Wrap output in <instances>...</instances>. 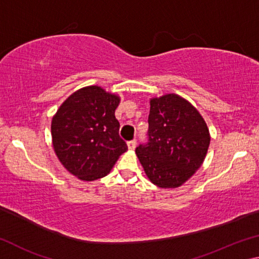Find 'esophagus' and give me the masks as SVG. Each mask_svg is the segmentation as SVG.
<instances>
[{"instance_id":"34e87169","label":"esophagus","mask_w":259,"mask_h":259,"mask_svg":"<svg viewBox=\"0 0 259 259\" xmlns=\"http://www.w3.org/2000/svg\"><path fill=\"white\" fill-rule=\"evenodd\" d=\"M136 145H137V142L136 140H130V142H128V148L129 150H135L136 148Z\"/></svg>"}]
</instances>
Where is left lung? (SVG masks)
I'll return each mask as SVG.
<instances>
[{"label":"left lung","mask_w":259,"mask_h":259,"mask_svg":"<svg viewBox=\"0 0 259 259\" xmlns=\"http://www.w3.org/2000/svg\"><path fill=\"white\" fill-rule=\"evenodd\" d=\"M210 144L208 126L195 107L175 94L151 100L147 142L136 148L154 185L175 188L198 170Z\"/></svg>","instance_id":"1"}]
</instances>
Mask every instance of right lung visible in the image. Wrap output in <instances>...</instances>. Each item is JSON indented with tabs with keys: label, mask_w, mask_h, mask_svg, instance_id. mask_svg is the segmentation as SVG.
Here are the masks:
<instances>
[{
	"label": "right lung",
	"mask_w": 259,
	"mask_h": 259,
	"mask_svg": "<svg viewBox=\"0 0 259 259\" xmlns=\"http://www.w3.org/2000/svg\"><path fill=\"white\" fill-rule=\"evenodd\" d=\"M119 103L117 96L100 87H87L69 96L52 119L56 154L61 164L82 181L106 176L128 150L114 115Z\"/></svg>",
	"instance_id": "right-lung-1"
}]
</instances>
